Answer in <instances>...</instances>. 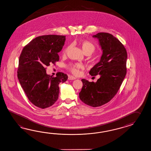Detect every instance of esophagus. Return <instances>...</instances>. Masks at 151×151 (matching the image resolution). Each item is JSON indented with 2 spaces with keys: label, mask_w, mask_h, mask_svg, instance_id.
<instances>
[{
  "label": "esophagus",
  "mask_w": 151,
  "mask_h": 151,
  "mask_svg": "<svg viewBox=\"0 0 151 151\" xmlns=\"http://www.w3.org/2000/svg\"><path fill=\"white\" fill-rule=\"evenodd\" d=\"M68 80H74L76 79V78L74 77L73 76H68Z\"/></svg>",
  "instance_id": "34e87169"
}]
</instances>
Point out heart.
Masks as SVG:
<instances>
[{
    "label": "heart",
    "mask_w": 151,
    "mask_h": 151,
    "mask_svg": "<svg viewBox=\"0 0 151 151\" xmlns=\"http://www.w3.org/2000/svg\"><path fill=\"white\" fill-rule=\"evenodd\" d=\"M81 47L85 54L89 53L91 54L95 50V46L94 45V44L87 40L83 41L81 43ZM68 49V47L66 48L63 50V53H66ZM67 68L74 74H78L80 72V70L83 69L84 68V66L79 63H71L67 66Z\"/></svg>",
    "instance_id": "b5f03b06"
}]
</instances>
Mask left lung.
<instances>
[{
	"instance_id": "obj_1",
	"label": "left lung",
	"mask_w": 151,
	"mask_h": 151,
	"mask_svg": "<svg viewBox=\"0 0 151 151\" xmlns=\"http://www.w3.org/2000/svg\"><path fill=\"white\" fill-rule=\"evenodd\" d=\"M99 40L102 50L100 61L90 70L91 76L100 75L96 82L81 79L79 98L93 107L108 102L116 95L127 74V52L124 45L113 35L99 33L93 36Z\"/></svg>"
}]
</instances>
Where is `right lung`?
<instances>
[{
    "mask_svg": "<svg viewBox=\"0 0 151 151\" xmlns=\"http://www.w3.org/2000/svg\"><path fill=\"white\" fill-rule=\"evenodd\" d=\"M66 37L46 35L36 37L24 47L20 55L17 78L28 99L39 108H47L58 100L59 84L67 80L66 74L56 77L47 74L46 66L59 61L58 53Z\"/></svg>",
    "mask_w": 151,
    "mask_h": 151,
    "instance_id": "right-lung-1",
    "label": "right lung"
}]
</instances>
